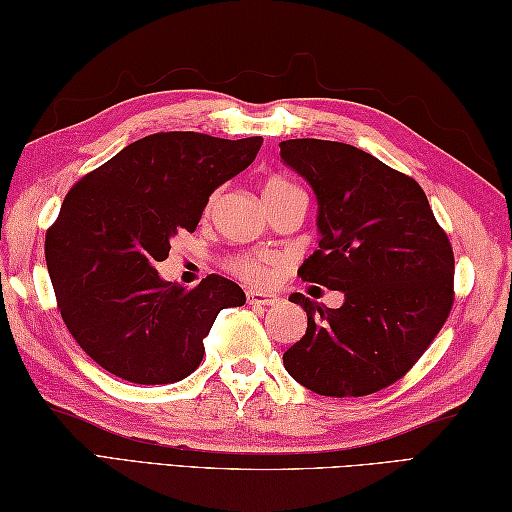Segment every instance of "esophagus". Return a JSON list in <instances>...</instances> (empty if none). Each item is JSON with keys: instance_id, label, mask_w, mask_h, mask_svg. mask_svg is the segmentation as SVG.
<instances>
[{"instance_id": "obj_1", "label": "esophagus", "mask_w": 512, "mask_h": 512, "mask_svg": "<svg viewBox=\"0 0 512 512\" xmlns=\"http://www.w3.org/2000/svg\"><path fill=\"white\" fill-rule=\"evenodd\" d=\"M247 303L249 305H276L278 296L272 292H258V289H249Z\"/></svg>"}]
</instances>
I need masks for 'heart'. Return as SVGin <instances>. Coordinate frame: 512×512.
Here are the masks:
<instances>
[{"label":"heart","mask_w":512,"mask_h":512,"mask_svg":"<svg viewBox=\"0 0 512 512\" xmlns=\"http://www.w3.org/2000/svg\"><path fill=\"white\" fill-rule=\"evenodd\" d=\"M260 196H263L265 205L272 209L278 202L289 198V196H301V191H298L292 182H287L283 178H269L263 182V189H260ZM216 205V196H211L207 202V214ZM274 263L272 256H265V254H258V256H238L231 260V272L236 276L245 278V281H263L267 276V269L269 265Z\"/></svg>","instance_id":"b5f03b06"}]
</instances>
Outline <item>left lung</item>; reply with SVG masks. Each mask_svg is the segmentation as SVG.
I'll list each match as a JSON object with an SVG mask.
<instances>
[{
	"label": "left lung",
	"instance_id": "obj_1",
	"mask_svg": "<svg viewBox=\"0 0 512 512\" xmlns=\"http://www.w3.org/2000/svg\"><path fill=\"white\" fill-rule=\"evenodd\" d=\"M281 158L312 187L318 249L298 269L339 289L341 307L303 294L307 330L283 354L285 370L323 397H363L401 379L452 310V256L423 189L352 144L285 140Z\"/></svg>",
	"mask_w": 512,
	"mask_h": 512
}]
</instances>
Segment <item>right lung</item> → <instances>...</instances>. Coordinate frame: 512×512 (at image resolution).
<instances>
[{"label":"right lung","instance_id":"obj_1","mask_svg":"<svg viewBox=\"0 0 512 512\" xmlns=\"http://www.w3.org/2000/svg\"><path fill=\"white\" fill-rule=\"evenodd\" d=\"M263 138L194 131L131 142L77 182L46 231V267L77 345L106 372L140 385L194 372L216 316L245 292L211 274L185 289L156 265L178 231H194L209 196L252 165Z\"/></svg>","mask_w":512,"mask_h":512}]
</instances>
